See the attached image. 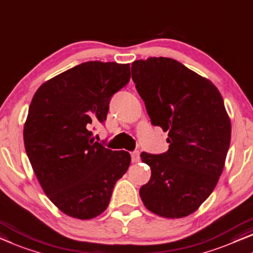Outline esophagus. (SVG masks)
Instances as JSON below:
<instances>
[{"label":"esophagus","instance_id":"obj_1","mask_svg":"<svg viewBox=\"0 0 253 253\" xmlns=\"http://www.w3.org/2000/svg\"><path fill=\"white\" fill-rule=\"evenodd\" d=\"M131 159H132V162H139V160H140V153L139 151H134L131 153Z\"/></svg>","mask_w":253,"mask_h":253}]
</instances>
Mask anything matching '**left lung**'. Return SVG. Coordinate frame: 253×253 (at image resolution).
Instances as JSON below:
<instances>
[{
	"label": "left lung",
	"mask_w": 253,
	"mask_h": 253,
	"mask_svg": "<svg viewBox=\"0 0 253 253\" xmlns=\"http://www.w3.org/2000/svg\"><path fill=\"white\" fill-rule=\"evenodd\" d=\"M131 73L152 124L167 131L170 144L160 155L141 153L152 175L139 194L153 213L186 217L210 196L224 169L232 134L224 99L211 81L171 58L135 60Z\"/></svg>",
	"instance_id": "obj_1"
}]
</instances>
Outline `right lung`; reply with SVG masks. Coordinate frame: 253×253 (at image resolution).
I'll list each match as a JSON object with an SVG mask.
<instances>
[{
	"label": "right lung",
	"mask_w": 253,
	"mask_h": 253,
	"mask_svg": "<svg viewBox=\"0 0 253 253\" xmlns=\"http://www.w3.org/2000/svg\"><path fill=\"white\" fill-rule=\"evenodd\" d=\"M129 81V64L87 61L43 83L33 97L25 149L46 196L69 217L102 213L130 166L129 153L105 148L91 132Z\"/></svg>",
	"instance_id": "add662e5"
}]
</instances>
